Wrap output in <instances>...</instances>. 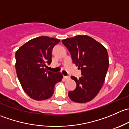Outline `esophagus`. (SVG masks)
Instances as JSON below:
<instances>
[{"mask_svg":"<svg viewBox=\"0 0 129 129\" xmlns=\"http://www.w3.org/2000/svg\"><path fill=\"white\" fill-rule=\"evenodd\" d=\"M63 78H64V79H66V80H67V79H69L70 77L69 76H63Z\"/></svg>","mask_w":129,"mask_h":129,"instance_id":"34e87169","label":"esophagus"}]
</instances>
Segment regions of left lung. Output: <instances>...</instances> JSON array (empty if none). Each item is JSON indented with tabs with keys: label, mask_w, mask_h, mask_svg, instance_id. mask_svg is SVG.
Returning <instances> with one entry per match:
<instances>
[{
	"label": "left lung",
	"mask_w": 129,
	"mask_h": 129,
	"mask_svg": "<svg viewBox=\"0 0 129 129\" xmlns=\"http://www.w3.org/2000/svg\"><path fill=\"white\" fill-rule=\"evenodd\" d=\"M62 42L82 74L79 79L71 77L76 82V87L69 92V97L78 103L89 102L97 95L104 82L109 65L107 49L87 36H77Z\"/></svg>",
	"instance_id": "obj_1"
}]
</instances>
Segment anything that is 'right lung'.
Masks as SVG:
<instances>
[{
    "instance_id": "add662e5",
    "label": "right lung",
    "mask_w": 129,
    "mask_h": 129,
    "mask_svg": "<svg viewBox=\"0 0 129 129\" xmlns=\"http://www.w3.org/2000/svg\"><path fill=\"white\" fill-rule=\"evenodd\" d=\"M60 40L47 36L36 37L20 47L15 53V69L20 84L33 99L50 98L54 86L62 79L60 72L45 69L51 63L52 50Z\"/></svg>"
}]
</instances>
